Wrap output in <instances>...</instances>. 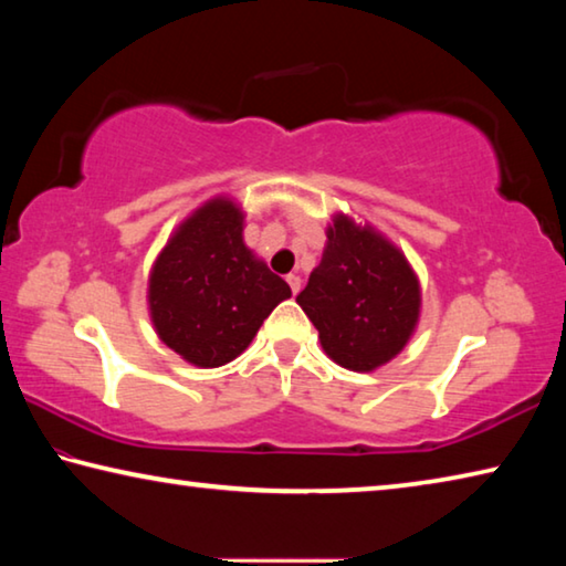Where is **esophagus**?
<instances>
[{
  "instance_id": "34e87169",
  "label": "esophagus",
  "mask_w": 566,
  "mask_h": 566,
  "mask_svg": "<svg viewBox=\"0 0 566 566\" xmlns=\"http://www.w3.org/2000/svg\"><path fill=\"white\" fill-rule=\"evenodd\" d=\"M286 284L292 286V294H300V290H302V280L296 274H290L286 276Z\"/></svg>"
}]
</instances>
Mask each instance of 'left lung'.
<instances>
[{"label": "left lung", "instance_id": "left-lung-1", "mask_svg": "<svg viewBox=\"0 0 566 566\" xmlns=\"http://www.w3.org/2000/svg\"><path fill=\"white\" fill-rule=\"evenodd\" d=\"M324 354L349 371L385 367L415 337L421 284L405 252L375 224L334 212L322 262L296 296Z\"/></svg>", "mask_w": 566, "mask_h": 566}]
</instances>
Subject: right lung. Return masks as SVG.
I'll return each instance as SVG.
<instances>
[{
  "label": "right lung",
  "instance_id": "obj_1",
  "mask_svg": "<svg viewBox=\"0 0 566 566\" xmlns=\"http://www.w3.org/2000/svg\"><path fill=\"white\" fill-rule=\"evenodd\" d=\"M244 207L217 195L189 212L161 247L147 280L151 327L199 369L237 359L292 290L244 242Z\"/></svg>",
  "mask_w": 566,
  "mask_h": 566
}]
</instances>
